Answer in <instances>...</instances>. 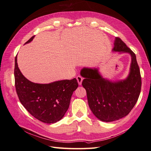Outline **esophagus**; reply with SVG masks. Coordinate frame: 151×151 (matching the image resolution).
<instances>
[{
    "label": "esophagus",
    "mask_w": 151,
    "mask_h": 151,
    "mask_svg": "<svg viewBox=\"0 0 151 151\" xmlns=\"http://www.w3.org/2000/svg\"><path fill=\"white\" fill-rule=\"evenodd\" d=\"M77 82H78V83L79 85H81L82 84V82H83V77H82L81 76H78L77 77Z\"/></svg>",
    "instance_id": "obj_1"
}]
</instances>
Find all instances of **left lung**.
<instances>
[{"label": "left lung", "instance_id": "obj_1", "mask_svg": "<svg viewBox=\"0 0 151 151\" xmlns=\"http://www.w3.org/2000/svg\"><path fill=\"white\" fill-rule=\"evenodd\" d=\"M113 52L131 56L130 72L126 79L112 81L103 78L98 68L84 67L81 75L86 90L89 106L95 116L105 122L127 116L137 101L141 90V76L135 54L120 38L116 37Z\"/></svg>", "mask_w": 151, "mask_h": 151}]
</instances>
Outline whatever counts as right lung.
I'll use <instances>...</instances> for the list:
<instances>
[{"instance_id": "obj_1", "label": "right lung", "mask_w": 151, "mask_h": 151, "mask_svg": "<svg viewBox=\"0 0 151 151\" xmlns=\"http://www.w3.org/2000/svg\"><path fill=\"white\" fill-rule=\"evenodd\" d=\"M35 36L26 42L30 43ZM24 44V45H25ZM14 78L16 93L21 104L36 119L53 123L60 120L69 107L73 92L78 87L76 78L49 84L31 82L22 75L15 58Z\"/></svg>"}]
</instances>
